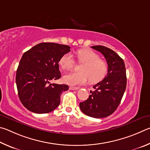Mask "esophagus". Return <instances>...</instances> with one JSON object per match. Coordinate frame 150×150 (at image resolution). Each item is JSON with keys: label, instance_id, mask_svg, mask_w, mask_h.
Segmentation results:
<instances>
[{"label": "esophagus", "instance_id": "34e87169", "mask_svg": "<svg viewBox=\"0 0 150 150\" xmlns=\"http://www.w3.org/2000/svg\"><path fill=\"white\" fill-rule=\"evenodd\" d=\"M69 89L70 90H77L79 89V88L78 87H74V86H70V87L69 88Z\"/></svg>", "mask_w": 150, "mask_h": 150}]
</instances>
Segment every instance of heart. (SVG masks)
<instances>
[{
	"label": "heart",
	"instance_id": "b5f03b06",
	"mask_svg": "<svg viewBox=\"0 0 150 150\" xmlns=\"http://www.w3.org/2000/svg\"><path fill=\"white\" fill-rule=\"evenodd\" d=\"M76 55L78 61L83 63L80 72L68 73L63 77V81L68 85H82L88 79L91 83H98L105 77L108 66L105 60L100 59L99 55L90 49H81ZM75 61L69 52L63 54L59 60V64L63 69L70 70L74 66Z\"/></svg>",
	"mask_w": 150,
	"mask_h": 150
}]
</instances>
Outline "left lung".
Listing matches in <instances>:
<instances>
[{
	"mask_svg": "<svg viewBox=\"0 0 150 150\" xmlns=\"http://www.w3.org/2000/svg\"><path fill=\"white\" fill-rule=\"evenodd\" d=\"M103 55L108 65L104 79L93 86L95 90L85 101L80 103L83 113L93 118H104L113 113L119 105L127 87L125 62L112 49L101 45L92 46Z\"/></svg>",
	"mask_w": 150,
	"mask_h": 150,
	"instance_id": "left-lung-1",
	"label": "left lung"
}]
</instances>
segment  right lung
Listing matches in <instances>:
<instances>
[{"label":"right lung","instance_id":"obj_1","mask_svg":"<svg viewBox=\"0 0 150 150\" xmlns=\"http://www.w3.org/2000/svg\"><path fill=\"white\" fill-rule=\"evenodd\" d=\"M70 47L41 43L25 52L18 65L16 82L20 100L35 113H48L59 105L60 96L68 90L65 84L51 83L61 77L59 62Z\"/></svg>","mask_w":150,"mask_h":150}]
</instances>
